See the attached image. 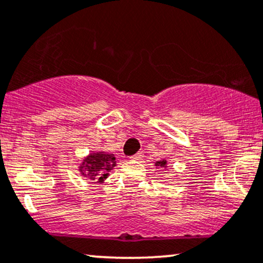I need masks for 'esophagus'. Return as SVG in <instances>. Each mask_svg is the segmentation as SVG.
Masks as SVG:
<instances>
[{"label": "esophagus", "instance_id": "esophagus-1", "mask_svg": "<svg viewBox=\"0 0 263 263\" xmlns=\"http://www.w3.org/2000/svg\"><path fill=\"white\" fill-rule=\"evenodd\" d=\"M142 157H143V153L142 152H138L137 154H135L134 156L129 157V159L135 160V161H138V160H142Z\"/></svg>", "mask_w": 263, "mask_h": 263}]
</instances>
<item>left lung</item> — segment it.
<instances>
[{"mask_svg":"<svg viewBox=\"0 0 263 263\" xmlns=\"http://www.w3.org/2000/svg\"><path fill=\"white\" fill-rule=\"evenodd\" d=\"M166 163H167L166 161H159V162H156V166L164 168V167H166Z\"/></svg>","mask_w":263,"mask_h":263,"instance_id":"left-lung-1","label":"left lung"}]
</instances>
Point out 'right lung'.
<instances>
[{
	"label": "right lung",
	"instance_id": "right-lung-1",
	"mask_svg": "<svg viewBox=\"0 0 263 263\" xmlns=\"http://www.w3.org/2000/svg\"><path fill=\"white\" fill-rule=\"evenodd\" d=\"M115 167V157L113 154L96 153L87 156L82 166L80 172L90 180L102 181L106 179L107 174L111 168Z\"/></svg>",
	"mask_w": 263,
	"mask_h": 263
}]
</instances>
